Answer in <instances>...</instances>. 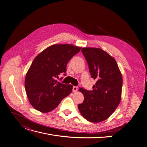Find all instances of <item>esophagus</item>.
Instances as JSON below:
<instances>
[{
	"label": "esophagus",
	"instance_id": "obj_1",
	"mask_svg": "<svg viewBox=\"0 0 147 147\" xmlns=\"http://www.w3.org/2000/svg\"><path fill=\"white\" fill-rule=\"evenodd\" d=\"M78 90V88L77 86H73V92H76Z\"/></svg>",
	"mask_w": 147,
	"mask_h": 147
}]
</instances>
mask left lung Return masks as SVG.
Instances as JSON below:
<instances>
[{
    "mask_svg": "<svg viewBox=\"0 0 147 147\" xmlns=\"http://www.w3.org/2000/svg\"><path fill=\"white\" fill-rule=\"evenodd\" d=\"M82 52L89 65L91 78L97 82L92 91L83 88L79 90L84 101L78 105L82 115L92 123H100L109 118L121 100L123 77L116 60L100 48L84 47Z\"/></svg>",
    "mask_w": 147,
    "mask_h": 147,
    "instance_id": "8db88e82",
    "label": "left lung"
}]
</instances>
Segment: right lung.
<instances>
[{
    "mask_svg": "<svg viewBox=\"0 0 147 147\" xmlns=\"http://www.w3.org/2000/svg\"><path fill=\"white\" fill-rule=\"evenodd\" d=\"M81 49L73 44H56L35 57L26 74L24 86L30 103L36 110L51 112L71 93V85L57 82L55 78L66 73L68 61Z\"/></svg>",
    "mask_w": 147,
    "mask_h": 147,
    "instance_id": "add662e5",
    "label": "right lung"
}]
</instances>
